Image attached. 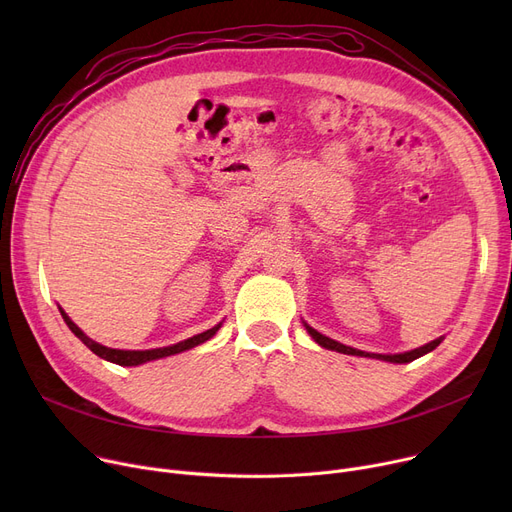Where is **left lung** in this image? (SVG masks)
I'll return each instance as SVG.
<instances>
[{"instance_id": "left-lung-1", "label": "left lung", "mask_w": 512, "mask_h": 512, "mask_svg": "<svg viewBox=\"0 0 512 512\" xmlns=\"http://www.w3.org/2000/svg\"><path fill=\"white\" fill-rule=\"evenodd\" d=\"M305 328H307V332L311 334V338H313L319 346L328 348V351H336V353H344V355H357V357L382 359V361H390V363H411V361H415V359H419V357H423V355H427V353H432L434 348L444 340V338H436V340H432V342H427V344L415 348V351H407V353H400V355H375V353L359 351V348H353V346L340 344V342H336V340H332V338H328V336H324V334H319L317 330H313V328L307 326V324H305Z\"/></svg>"}]
</instances>
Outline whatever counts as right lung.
<instances>
[{
  "label": "right lung",
  "instance_id": "obj_1",
  "mask_svg": "<svg viewBox=\"0 0 512 512\" xmlns=\"http://www.w3.org/2000/svg\"><path fill=\"white\" fill-rule=\"evenodd\" d=\"M60 313H62V317H64V321H66V326L72 330V334H74L78 340H83V344H87V348H91V351H93L97 357H101V359H105V361H110V363H116V365H124V367H134V365H143V363H147V361H155V359H164V357H170V355H178V353H182V351H188V348H195V346L203 344L205 340H209L211 336H215V332H218V330L222 328V324H218V326H213L211 330L201 332V334H197V336H193V338H186V340H182V342H178V344L164 346V348H151V351H120V348H107V346H103V344L91 340V338H89L83 330H80V328L74 324V321L66 315V311H64L62 307H60Z\"/></svg>",
  "mask_w": 512,
  "mask_h": 512
}]
</instances>
